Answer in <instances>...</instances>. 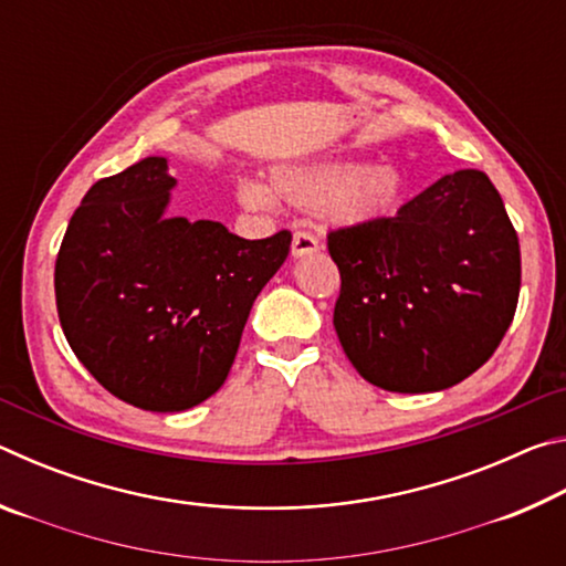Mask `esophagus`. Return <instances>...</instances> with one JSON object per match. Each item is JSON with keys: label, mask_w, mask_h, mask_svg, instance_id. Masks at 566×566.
<instances>
[{"label": "esophagus", "mask_w": 566, "mask_h": 566, "mask_svg": "<svg viewBox=\"0 0 566 566\" xmlns=\"http://www.w3.org/2000/svg\"><path fill=\"white\" fill-rule=\"evenodd\" d=\"M319 252V239L310 234V232H296L292 237V256H310V254H317Z\"/></svg>", "instance_id": "34e87169"}]
</instances>
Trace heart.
Wrapping results in <instances>:
<instances>
[{
  "mask_svg": "<svg viewBox=\"0 0 566 566\" xmlns=\"http://www.w3.org/2000/svg\"><path fill=\"white\" fill-rule=\"evenodd\" d=\"M405 175L395 165H359L344 157L290 161L272 169L270 195L254 181L239 187V202L270 207L280 199L300 209H322L337 227H367L385 219L405 197Z\"/></svg>",
  "mask_w": 566,
  "mask_h": 566,
  "instance_id": "1",
  "label": "heart"
}]
</instances>
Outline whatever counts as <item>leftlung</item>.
<instances>
[{
    "mask_svg": "<svg viewBox=\"0 0 566 566\" xmlns=\"http://www.w3.org/2000/svg\"><path fill=\"white\" fill-rule=\"evenodd\" d=\"M334 329L354 369L401 395L442 391L500 347L520 300V239L479 169L427 187L397 217L329 232Z\"/></svg>",
    "mask_w": 566,
    "mask_h": 566,
    "instance_id": "8db88e82",
    "label": "left lung"
}]
</instances>
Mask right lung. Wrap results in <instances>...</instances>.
<instances>
[{"instance_id":"add662e5","label":"right lung","mask_w":566,"mask_h":566,"mask_svg":"<svg viewBox=\"0 0 566 566\" xmlns=\"http://www.w3.org/2000/svg\"><path fill=\"white\" fill-rule=\"evenodd\" d=\"M165 157L99 179L54 266L56 312L90 375L127 405L185 411L224 385L256 294L292 234L242 239L212 219L167 217Z\"/></svg>"}]
</instances>
